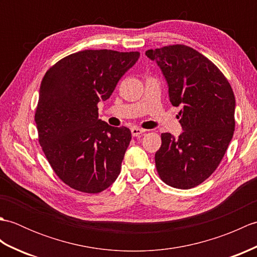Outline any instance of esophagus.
<instances>
[{
  "mask_svg": "<svg viewBox=\"0 0 257 257\" xmlns=\"http://www.w3.org/2000/svg\"><path fill=\"white\" fill-rule=\"evenodd\" d=\"M146 133V130L139 127H134L132 129V135L133 137H143V135Z\"/></svg>",
  "mask_w": 257,
  "mask_h": 257,
  "instance_id": "1",
  "label": "esophagus"
}]
</instances>
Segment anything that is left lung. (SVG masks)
Returning a JSON list of instances; mask_svg holds the SVG:
<instances>
[{
    "mask_svg": "<svg viewBox=\"0 0 257 257\" xmlns=\"http://www.w3.org/2000/svg\"><path fill=\"white\" fill-rule=\"evenodd\" d=\"M168 81L172 106L179 111L183 133L179 138L161 135L156 152L160 179L187 190L204 182L216 170L235 129V97L216 65L192 47L177 44L146 51Z\"/></svg>",
    "mask_w": 257,
    "mask_h": 257,
    "instance_id": "1",
    "label": "left lung"
}]
</instances>
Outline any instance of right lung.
Instances as JSON below:
<instances>
[{
  "instance_id": "right-lung-1",
  "label": "right lung",
  "mask_w": 257,
  "mask_h": 257,
  "mask_svg": "<svg viewBox=\"0 0 257 257\" xmlns=\"http://www.w3.org/2000/svg\"><path fill=\"white\" fill-rule=\"evenodd\" d=\"M139 52L86 50L45 73L35 111L38 143L56 176L74 190L99 193L116 181L132 133L98 119Z\"/></svg>"
}]
</instances>
